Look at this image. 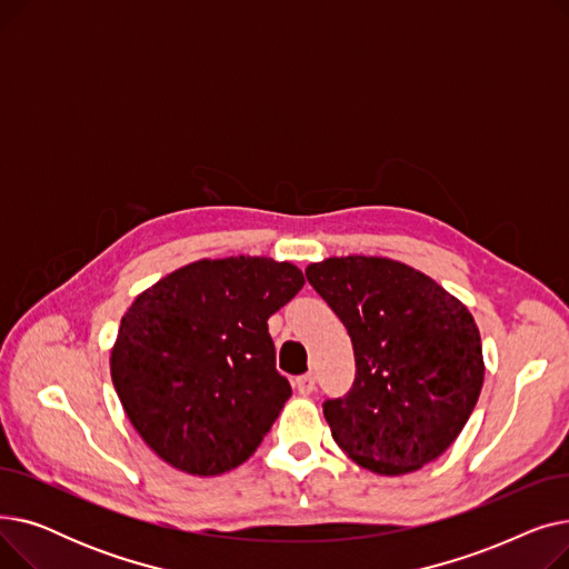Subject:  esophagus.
Returning a JSON list of instances; mask_svg holds the SVG:
<instances>
[{"label":"esophagus","mask_w":569,"mask_h":569,"mask_svg":"<svg viewBox=\"0 0 569 569\" xmlns=\"http://www.w3.org/2000/svg\"><path fill=\"white\" fill-rule=\"evenodd\" d=\"M295 387H297V392H300V395H311L316 390V376L313 373L300 376L295 380Z\"/></svg>","instance_id":"esophagus-1"}]
</instances>
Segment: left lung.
<instances>
[{
	"mask_svg": "<svg viewBox=\"0 0 569 569\" xmlns=\"http://www.w3.org/2000/svg\"><path fill=\"white\" fill-rule=\"evenodd\" d=\"M307 279L355 350L350 392L322 403L337 445L378 475L436 461L482 392V339L470 311L431 277L390 258H327L307 267Z\"/></svg>",
	"mask_w": 569,
	"mask_h": 569,
	"instance_id": "obj_1",
	"label": "left lung"
}]
</instances>
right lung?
<instances>
[{"instance_id":"add662e5","label":"right lung","mask_w":569,"mask_h":569,"mask_svg":"<svg viewBox=\"0 0 569 569\" xmlns=\"http://www.w3.org/2000/svg\"><path fill=\"white\" fill-rule=\"evenodd\" d=\"M305 277L272 258L174 269L119 325L110 376L140 438L172 468L209 477L244 463L292 395L267 320Z\"/></svg>"}]
</instances>
